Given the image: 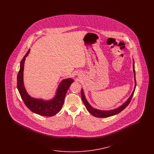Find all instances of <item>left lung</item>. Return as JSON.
Wrapping results in <instances>:
<instances>
[{"label": "left lung", "mask_w": 154, "mask_h": 154, "mask_svg": "<svg viewBox=\"0 0 154 154\" xmlns=\"http://www.w3.org/2000/svg\"><path fill=\"white\" fill-rule=\"evenodd\" d=\"M133 60V73H134V89L132 92L131 95L130 96V97L128 99V100L124 103H123L121 106H120L119 107H118V108H116L115 109L113 110H99L95 109L94 107H93L87 101L85 96L84 94L83 89L81 88V98L82 100V102L84 103L86 109H87L88 111L94 117L98 118H107L111 116H115L116 114H117L118 113H119L120 112H121L122 110L125 109L129 104V103L131 102V99H132V97L134 94L135 89H136V74H135V69H134V60Z\"/></svg>", "instance_id": "1"}]
</instances>
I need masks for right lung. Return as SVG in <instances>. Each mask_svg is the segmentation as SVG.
Returning <instances> with one entry per match:
<instances>
[{
    "instance_id": "right-lung-1",
    "label": "right lung",
    "mask_w": 154,
    "mask_h": 154,
    "mask_svg": "<svg viewBox=\"0 0 154 154\" xmlns=\"http://www.w3.org/2000/svg\"><path fill=\"white\" fill-rule=\"evenodd\" d=\"M30 49L26 52L20 62V67L17 75V88L26 106L33 112L42 116L52 117L61 110L68 89L74 82L73 79L68 78L60 82L55 95L50 100L35 98L28 94L23 83V69L26 57L29 54Z\"/></svg>"
}]
</instances>
